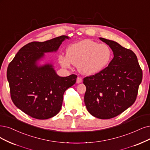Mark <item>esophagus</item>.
<instances>
[{
	"label": "esophagus",
	"instance_id": "1",
	"mask_svg": "<svg viewBox=\"0 0 150 150\" xmlns=\"http://www.w3.org/2000/svg\"><path fill=\"white\" fill-rule=\"evenodd\" d=\"M82 82V79L81 78H80V77H78V78L76 79V83H80Z\"/></svg>",
	"mask_w": 150,
	"mask_h": 150
}]
</instances>
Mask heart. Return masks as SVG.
<instances>
[{"label": "heart", "instance_id": "b5f03b06", "mask_svg": "<svg viewBox=\"0 0 150 150\" xmlns=\"http://www.w3.org/2000/svg\"><path fill=\"white\" fill-rule=\"evenodd\" d=\"M112 57V50L107 44L84 40L69 46L67 55L60 54L58 60L64 68L69 69L74 64L81 74L94 75L107 67Z\"/></svg>", "mask_w": 150, "mask_h": 150}]
</instances>
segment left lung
Listing matches in <instances>:
<instances>
[{"label":"left lung","mask_w":150,"mask_h":150,"mask_svg":"<svg viewBox=\"0 0 150 150\" xmlns=\"http://www.w3.org/2000/svg\"><path fill=\"white\" fill-rule=\"evenodd\" d=\"M112 49L114 57L100 73L83 79L88 111L101 119L113 118L134 104L142 81V70L135 53L117 42L99 38Z\"/></svg>","instance_id":"8db88e82"}]
</instances>
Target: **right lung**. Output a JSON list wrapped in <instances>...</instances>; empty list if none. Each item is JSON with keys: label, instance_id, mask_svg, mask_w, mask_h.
Listing matches in <instances>:
<instances>
[{"label": "right lung", "instance_id": "obj_1", "mask_svg": "<svg viewBox=\"0 0 150 150\" xmlns=\"http://www.w3.org/2000/svg\"><path fill=\"white\" fill-rule=\"evenodd\" d=\"M67 36L44 42H31L21 47L7 68L10 95L15 106L37 119H47L57 114L64 93L73 86L77 76H59L51 63L39 65L44 53L57 52Z\"/></svg>", "mask_w": 150, "mask_h": 150}]
</instances>
